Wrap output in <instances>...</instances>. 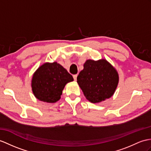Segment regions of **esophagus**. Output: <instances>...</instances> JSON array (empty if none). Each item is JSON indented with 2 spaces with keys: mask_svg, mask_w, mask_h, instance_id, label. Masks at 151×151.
I'll return each instance as SVG.
<instances>
[{
  "mask_svg": "<svg viewBox=\"0 0 151 151\" xmlns=\"http://www.w3.org/2000/svg\"><path fill=\"white\" fill-rule=\"evenodd\" d=\"M77 77H78V74H75L73 76V79H74L75 81L77 80Z\"/></svg>",
  "mask_w": 151,
  "mask_h": 151,
  "instance_id": "1",
  "label": "esophagus"
}]
</instances>
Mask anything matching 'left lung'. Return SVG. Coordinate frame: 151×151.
Listing matches in <instances>:
<instances>
[{
	"label": "left lung",
	"instance_id": "obj_1",
	"mask_svg": "<svg viewBox=\"0 0 151 151\" xmlns=\"http://www.w3.org/2000/svg\"><path fill=\"white\" fill-rule=\"evenodd\" d=\"M116 69L104 59L88 60L77 78V82L87 100L99 103L111 97L119 83Z\"/></svg>",
	"mask_w": 151,
	"mask_h": 151
}]
</instances>
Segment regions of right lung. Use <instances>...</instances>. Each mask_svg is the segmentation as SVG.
Instances as JSON below:
<instances>
[{"label": "right lung", "mask_w": 151, "mask_h": 151, "mask_svg": "<svg viewBox=\"0 0 151 151\" xmlns=\"http://www.w3.org/2000/svg\"><path fill=\"white\" fill-rule=\"evenodd\" d=\"M73 81L72 76L57 62L45 63L32 76V90L38 100L54 103L60 99L66 84Z\"/></svg>", "instance_id": "obj_1"}]
</instances>
